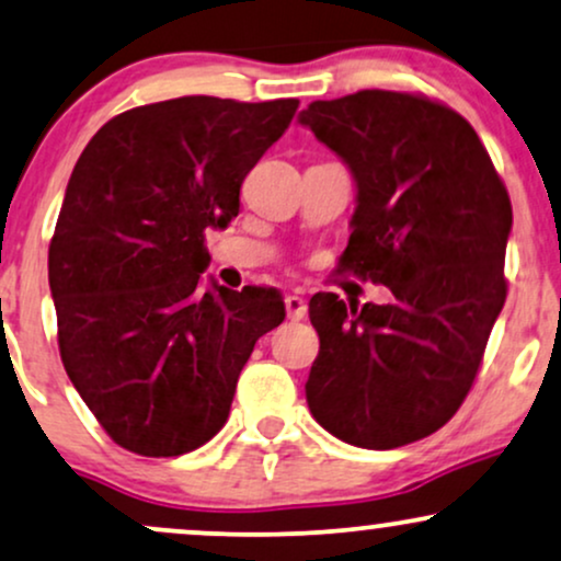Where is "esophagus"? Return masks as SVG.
I'll use <instances>...</instances> for the list:
<instances>
[{"mask_svg":"<svg viewBox=\"0 0 561 561\" xmlns=\"http://www.w3.org/2000/svg\"><path fill=\"white\" fill-rule=\"evenodd\" d=\"M285 308H287L289 319L300 321V319H306V313H308V300L302 298V295L293 293V295H287V298H285Z\"/></svg>","mask_w":561,"mask_h":561,"instance_id":"34e87169","label":"esophagus"}]
</instances>
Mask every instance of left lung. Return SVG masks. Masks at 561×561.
<instances>
[{
  "mask_svg": "<svg viewBox=\"0 0 561 561\" xmlns=\"http://www.w3.org/2000/svg\"><path fill=\"white\" fill-rule=\"evenodd\" d=\"M300 125L357 187L342 268L391 289L387 306L319 293L308 408L329 434L394 449L460 410L507 300V187L468 119L421 93L313 101Z\"/></svg>",
  "mask_w": 561,
  "mask_h": 561,
  "instance_id": "8db88e82",
  "label": "left lung"
}]
</instances>
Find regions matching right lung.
<instances>
[{
  "instance_id": "obj_1",
  "label": "right lung",
  "mask_w": 561,
  "mask_h": 561,
  "mask_svg": "<svg viewBox=\"0 0 561 561\" xmlns=\"http://www.w3.org/2000/svg\"><path fill=\"white\" fill-rule=\"evenodd\" d=\"M298 99L182 96L117 114L88 140L49 245L65 370L114 444L144 457L198 449L227 423L259 336L285 321L274 287L214 285L206 229Z\"/></svg>"
}]
</instances>
